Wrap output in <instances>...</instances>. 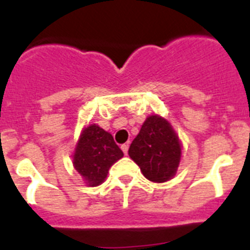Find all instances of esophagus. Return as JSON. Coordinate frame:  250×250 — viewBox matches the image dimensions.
<instances>
[{"label": "esophagus", "mask_w": 250, "mask_h": 250, "mask_svg": "<svg viewBox=\"0 0 250 250\" xmlns=\"http://www.w3.org/2000/svg\"><path fill=\"white\" fill-rule=\"evenodd\" d=\"M121 150H123L124 154H125V155H126V154H127V150H129V144H124V145H121Z\"/></svg>", "instance_id": "34e87169"}]
</instances>
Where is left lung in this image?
<instances>
[{"label": "left lung", "instance_id": "8db88e82", "mask_svg": "<svg viewBox=\"0 0 250 250\" xmlns=\"http://www.w3.org/2000/svg\"><path fill=\"white\" fill-rule=\"evenodd\" d=\"M129 156L152 183H165L176 174L182 159V143L167 119L147 116L129 147Z\"/></svg>", "mask_w": 250, "mask_h": 250}]
</instances>
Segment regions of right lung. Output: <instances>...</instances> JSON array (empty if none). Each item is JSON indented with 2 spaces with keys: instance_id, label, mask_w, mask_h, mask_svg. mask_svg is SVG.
<instances>
[{
  "instance_id": "right-lung-1",
  "label": "right lung",
  "mask_w": 250,
  "mask_h": 250,
  "mask_svg": "<svg viewBox=\"0 0 250 250\" xmlns=\"http://www.w3.org/2000/svg\"><path fill=\"white\" fill-rule=\"evenodd\" d=\"M124 156L110 132L96 124L83 127L75 146L72 164L89 187L105 182L109 169Z\"/></svg>"
}]
</instances>
